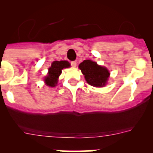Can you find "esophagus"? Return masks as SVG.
<instances>
[{
    "instance_id": "34e87169",
    "label": "esophagus",
    "mask_w": 153,
    "mask_h": 153,
    "mask_svg": "<svg viewBox=\"0 0 153 153\" xmlns=\"http://www.w3.org/2000/svg\"><path fill=\"white\" fill-rule=\"evenodd\" d=\"M70 65H71V67H76V61H71V62H70Z\"/></svg>"
}]
</instances>
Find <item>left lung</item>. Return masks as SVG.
I'll use <instances>...</instances> for the list:
<instances>
[{
	"label": "left lung",
	"mask_w": 153,
	"mask_h": 153,
	"mask_svg": "<svg viewBox=\"0 0 153 153\" xmlns=\"http://www.w3.org/2000/svg\"><path fill=\"white\" fill-rule=\"evenodd\" d=\"M79 68L89 84L97 87L105 86L109 76L106 67L99 66L96 62L86 60L79 65Z\"/></svg>",
	"instance_id": "obj_1"
}]
</instances>
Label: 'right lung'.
Segmentation results:
<instances>
[{
	"mask_svg": "<svg viewBox=\"0 0 153 153\" xmlns=\"http://www.w3.org/2000/svg\"><path fill=\"white\" fill-rule=\"evenodd\" d=\"M70 65L69 62L66 60H61V61H54L51 64V67L49 68V72L47 77L44 79L46 84L47 86L53 87L56 85L58 82V77L62 72L63 68H67Z\"/></svg>",
	"mask_w": 153,
	"mask_h": 153,
	"instance_id": "right-lung-1",
	"label": "right lung"
}]
</instances>
